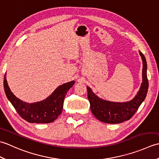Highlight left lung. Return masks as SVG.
Here are the masks:
<instances>
[{"label":"left lung","mask_w":159,"mask_h":159,"mask_svg":"<svg viewBox=\"0 0 159 159\" xmlns=\"http://www.w3.org/2000/svg\"><path fill=\"white\" fill-rule=\"evenodd\" d=\"M139 55L143 61V81L139 92L133 100L126 102H114L104 100L95 95L90 87H87L91 111L98 120L107 124H119L129 120L146 98L148 89L147 63L143 53L139 51Z\"/></svg>","instance_id":"8db88e82"}]
</instances>
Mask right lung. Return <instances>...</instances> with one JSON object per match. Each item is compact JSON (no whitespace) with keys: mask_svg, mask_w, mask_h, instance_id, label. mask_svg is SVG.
Instances as JSON below:
<instances>
[{"mask_svg":"<svg viewBox=\"0 0 159 159\" xmlns=\"http://www.w3.org/2000/svg\"><path fill=\"white\" fill-rule=\"evenodd\" d=\"M5 75L4 89L8 100L22 118L30 123H50L60 116L63 110L65 96L75 82L72 80L59 86L54 92L42 101L27 103L15 96L8 86Z\"/></svg>","mask_w":159,"mask_h":159,"instance_id":"add662e5","label":"right lung"}]
</instances>
